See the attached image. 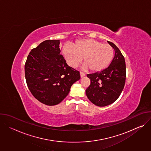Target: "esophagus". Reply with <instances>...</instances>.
Listing matches in <instances>:
<instances>
[{
  "mask_svg": "<svg viewBox=\"0 0 151 151\" xmlns=\"http://www.w3.org/2000/svg\"><path fill=\"white\" fill-rule=\"evenodd\" d=\"M85 76V73H82V72H80V76H81V78H83V76Z\"/></svg>",
  "mask_w": 151,
  "mask_h": 151,
  "instance_id": "esophagus-1",
  "label": "esophagus"
}]
</instances>
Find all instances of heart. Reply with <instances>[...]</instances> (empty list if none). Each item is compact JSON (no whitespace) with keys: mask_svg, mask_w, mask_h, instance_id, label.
<instances>
[{"mask_svg":"<svg viewBox=\"0 0 151 151\" xmlns=\"http://www.w3.org/2000/svg\"><path fill=\"white\" fill-rule=\"evenodd\" d=\"M73 46L65 45L63 48L64 58L72 68L77 66L83 58L82 69L97 72L106 68L114 58V50L111 45L94 39L78 40Z\"/></svg>","mask_w":151,"mask_h":151,"instance_id":"obj_1","label":"heart"}]
</instances>
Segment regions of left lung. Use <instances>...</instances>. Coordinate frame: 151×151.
Wrapping results in <instances>:
<instances>
[{"label":"left lung","instance_id":"1","mask_svg":"<svg viewBox=\"0 0 151 151\" xmlns=\"http://www.w3.org/2000/svg\"><path fill=\"white\" fill-rule=\"evenodd\" d=\"M114 49L115 55L108 68L87 76L91 83L85 93L94 104L103 107L115 102L122 93L126 78L124 57L118 48L107 41Z\"/></svg>","mask_w":151,"mask_h":151}]
</instances>
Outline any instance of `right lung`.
Instances as JSON below:
<instances>
[{"instance_id":"add662e5","label":"right lung","mask_w":151,"mask_h":151,"mask_svg":"<svg viewBox=\"0 0 151 151\" xmlns=\"http://www.w3.org/2000/svg\"><path fill=\"white\" fill-rule=\"evenodd\" d=\"M60 40L42 42L30 52L25 64L28 88L40 102L59 104L68 95L72 85L80 79L79 72L69 66L60 54Z\"/></svg>"}]
</instances>
